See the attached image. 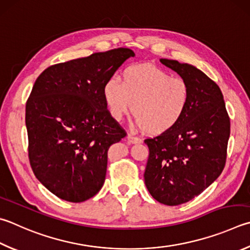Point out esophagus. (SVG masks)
I'll return each instance as SVG.
<instances>
[{"instance_id":"34e87169","label":"esophagus","mask_w":250,"mask_h":250,"mask_svg":"<svg viewBox=\"0 0 250 250\" xmlns=\"http://www.w3.org/2000/svg\"><path fill=\"white\" fill-rule=\"evenodd\" d=\"M126 139H128V142L130 144H137V143L142 142V140H141L139 137H135L133 134H128L126 135Z\"/></svg>"}]
</instances>
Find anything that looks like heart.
<instances>
[{
  "label": "heart",
  "mask_w": 250,
  "mask_h": 250,
  "mask_svg": "<svg viewBox=\"0 0 250 250\" xmlns=\"http://www.w3.org/2000/svg\"><path fill=\"white\" fill-rule=\"evenodd\" d=\"M103 95L113 119L121 120L132 108L139 128L162 134L174 129L186 115L191 89L180 76L151 63H139L126 66L121 81L108 79Z\"/></svg>",
  "instance_id": "1"
}]
</instances>
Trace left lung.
I'll use <instances>...</instances> for the list:
<instances>
[{
  "label": "left lung",
  "instance_id": "obj_1",
  "mask_svg": "<svg viewBox=\"0 0 250 250\" xmlns=\"http://www.w3.org/2000/svg\"><path fill=\"white\" fill-rule=\"evenodd\" d=\"M191 89L187 112L174 129L147 138L144 181L151 196L166 206L192 200L224 169L230 121L214 81L187 63L161 59Z\"/></svg>",
  "mask_w": 250,
  "mask_h": 250
}]
</instances>
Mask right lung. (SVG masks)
Segmentation results:
<instances>
[{
    "label": "right lung",
    "instance_id": "1",
    "mask_svg": "<svg viewBox=\"0 0 250 250\" xmlns=\"http://www.w3.org/2000/svg\"><path fill=\"white\" fill-rule=\"evenodd\" d=\"M135 54L118 48L49 66L26 103L28 157L35 176L62 200L83 202L102 189L107 152L126 132L110 116L105 82Z\"/></svg>",
    "mask_w": 250,
    "mask_h": 250
}]
</instances>
